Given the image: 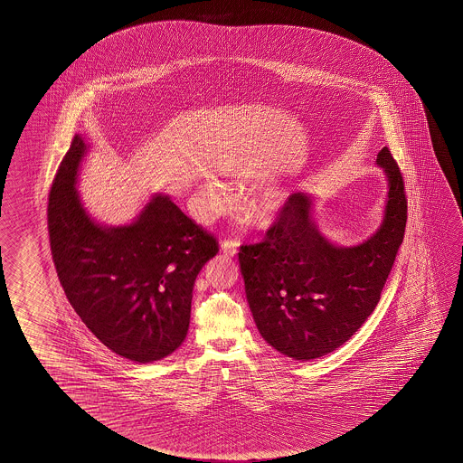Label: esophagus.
Masks as SVG:
<instances>
[{"instance_id": "esophagus-1", "label": "esophagus", "mask_w": 463, "mask_h": 463, "mask_svg": "<svg viewBox=\"0 0 463 463\" xmlns=\"http://www.w3.org/2000/svg\"><path fill=\"white\" fill-rule=\"evenodd\" d=\"M237 247H239V242L235 239H224L221 242V250L224 251L226 255H232V257L237 253Z\"/></svg>"}]
</instances>
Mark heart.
Returning <instances> with one entry per match:
<instances>
[{
  "label": "heart",
  "instance_id": "1",
  "mask_svg": "<svg viewBox=\"0 0 463 463\" xmlns=\"http://www.w3.org/2000/svg\"><path fill=\"white\" fill-rule=\"evenodd\" d=\"M203 198H205L206 210L210 213L221 212L228 203L226 194L216 185H206L203 189ZM284 202H286V195L280 190H268L251 205V216L258 222L266 224L279 213Z\"/></svg>",
  "mask_w": 463,
  "mask_h": 463
}]
</instances>
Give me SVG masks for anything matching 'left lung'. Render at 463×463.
Returning <instances> with one entry per match:
<instances>
[{
  "mask_svg": "<svg viewBox=\"0 0 463 463\" xmlns=\"http://www.w3.org/2000/svg\"><path fill=\"white\" fill-rule=\"evenodd\" d=\"M378 165L389 179L386 216L366 242L334 247L311 218V200L292 194L261 242L241 245L239 263L258 331L296 360L327 355L376 308L407 222L401 167L384 146Z\"/></svg>",
  "mask_w": 463,
  "mask_h": 463,
  "instance_id": "left-lung-1",
  "label": "left lung"
}]
</instances>
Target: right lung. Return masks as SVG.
I'll return each mask as SVG.
<instances>
[{"label": "right lung", "instance_id": "1", "mask_svg": "<svg viewBox=\"0 0 463 463\" xmlns=\"http://www.w3.org/2000/svg\"><path fill=\"white\" fill-rule=\"evenodd\" d=\"M76 136L48 197L54 268L69 304L108 349L148 364L173 354L190 323L197 274L220 247L216 237L158 195L124 228H101L80 205L77 169L85 153Z\"/></svg>", "mask_w": 463, "mask_h": 463}]
</instances>
